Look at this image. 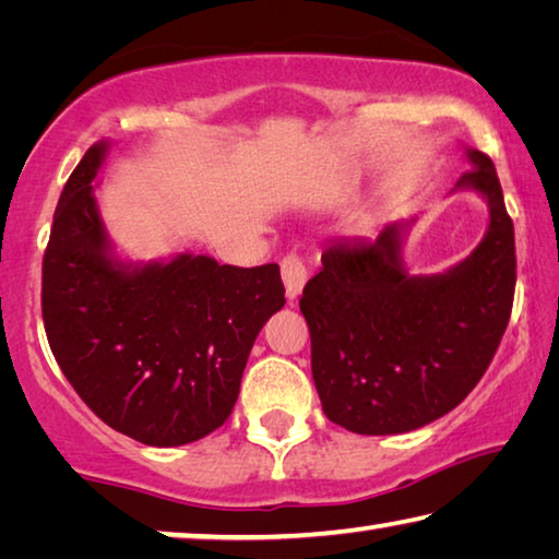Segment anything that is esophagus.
<instances>
[{"mask_svg": "<svg viewBox=\"0 0 559 559\" xmlns=\"http://www.w3.org/2000/svg\"><path fill=\"white\" fill-rule=\"evenodd\" d=\"M281 276H283V286H286L288 300H296L308 281V269L298 253H288V257L281 261Z\"/></svg>", "mask_w": 559, "mask_h": 559, "instance_id": "esophagus-1", "label": "esophagus"}]
</instances>
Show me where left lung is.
Returning <instances> with one entry per match:
<instances>
[{"mask_svg":"<svg viewBox=\"0 0 559 559\" xmlns=\"http://www.w3.org/2000/svg\"><path fill=\"white\" fill-rule=\"evenodd\" d=\"M473 169L456 189L488 204L484 239L456 266L412 276L402 257L409 222L377 239L325 243L300 313L310 367L330 421L367 437L431 424L466 400L503 337L515 293V234L496 167L466 147ZM453 189V192H456Z\"/></svg>","mask_w":559,"mask_h":559,"instance_id":"1","label":"left lung"}]
</instances>
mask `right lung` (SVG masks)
I'll return each mask as SVG.
<instances>
[{
    "mask_svg": "<svg viewBox=\"0 0 559 559\" xmlns=\"http://www.w3.org/2000/svg\"><path fill=\"white\" fill-rule=\"evenodd\" d=\"M110 143L66 182L41 269L46 337L66 380L103 421L147 447H182L229 419L246 359L283 308L278 263L120 259L93 182Z\"/></svg>",
    "mask_w": 559,
    "mask_h": 559,
    "instance_id": "right-lung-1",
    "label": "right lung"
}]
</instances>
